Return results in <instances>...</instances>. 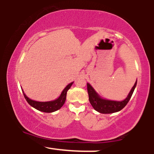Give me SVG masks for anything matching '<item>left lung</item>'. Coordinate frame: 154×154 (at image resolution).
<instances>
[{"label":"left lung","mask_w":154,"mask_h":154,"mask_svg":"<svg viewBox=\"0 0 154 154\" xmlns=\"http://www.w3.org/2000/svg\"><path fill=\"white\" fill-rule=\"evenodd\" d=\"M137 81L135 82L134 85L131 89L129 95L122 101H115L103 99L97 94L93 87L89 83H87L88 93L89 101L91 105L95 110L100 113L103 114H110L117 112L120 111L125 107L130 100L134 91Z\"/></svg>","instance_id":"1"}]
</instances>
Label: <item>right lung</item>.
<instances>
[{
	"instance_id": "right-lung-1",
	"label": "right lung",
	"mask_w": 154,
	"mask_h": 154,
	"mask_svg": "<svg viewBox=\"0 0 154 154\" xmlns=\"http://www.w3.org/2000/svg\"><path fill=\"white\" fill-rule=\"evenodd\" d=\"M73 82L69 83L66 87L63 89V91L61 92L60 96L58 97L57 99L54 100L52 101H48V102H38L29 99L28 97L26 95L23 91L24 97L27 103L31 105L32 107H33L34 108L37 109V110L44 112H53L58 110L63 106V104H64L66 101V93L67 91H69V89L71 88Z\"/></svg>"
}]
</instances>
